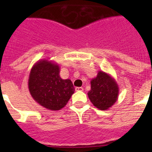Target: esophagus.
<instances>
[{
  "label": "esophagus",
  "mask_w": 152,
  "mask_h": 152,
  "mask_svg": "<svg viewBox=\"0 0 152 152\" xmlns=\"http://www.w3.org/2000/svg\"><path fill=\"white\" fill-rule=\"evenodd\" d=\"M75 91H84V88H81V87H77V88H75Z\"/></svg>",
  "instance_id": "34e87169"
}]
</instances>
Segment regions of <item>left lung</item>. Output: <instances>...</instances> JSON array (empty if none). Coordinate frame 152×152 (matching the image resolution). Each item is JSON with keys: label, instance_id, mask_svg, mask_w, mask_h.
<instances>
[{"label": "left lung", "instance_id": "left-lung-1", "mask_svg": "<svg viewBox=\"0 0 152 152\" xmlns=\"http://www.w3.org/2000/svg\"><path fill=\"white\" fill-rule=\"evenodd\" d=\"M88 95L93 105L100 110H107L116 103L119 96V86L108 73L99 71L91 81Z\"/></svg>", "mask_w": 152, "mask_h": 152}]
</instances>
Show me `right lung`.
Masks as SVG:
<instances>
[{
	"label": "right lung",
	"mask_w": 152,
	"mask_h": 152,
	"mask_svg": "<svg viewBox=\"0 0 152 152\" xmlns=\"http://www.w3.org/2000/svg\"><path fill=\"white\" fill-rule=\"evenodd\" d=\"M59 65L47 59L39 60L31 68L28 88L33 100L50 110H59L75 93L70 79L59 75Z\"/></svg>",
	"instance_id": "obj_1"
}]
</instances>
